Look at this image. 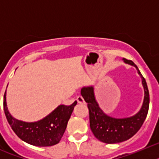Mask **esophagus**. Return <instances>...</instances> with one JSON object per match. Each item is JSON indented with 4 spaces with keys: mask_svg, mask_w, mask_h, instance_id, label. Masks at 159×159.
<instances>
[{
    "mask_svg": "<svg viewBox=\"0 0 159 159\" xmlns=\"http://www.w3.org/2000/svg\"><path fill=\"white\" fill-rule=\"evenodd\" d=\"M76 100H77V102H79V103H82V104H84V103H85L84 98H83L81 95H79V96H77Z\"/></svg>",
    "mask_w": 159,
    "mask_h": 159,
    "instance_id": "esophagus-1",
    "label": "esophagus"
}]
</instances>
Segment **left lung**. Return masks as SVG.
Returning <instances> with one entry per match:
<instances>
[{
    "mask_svg": "<svg viewBox=\"0 0 159 159\" xmlns=\"http://www.w3.org/2000/svg\"><path fill=\"white\" fill-rule=\"evenodd\" d=\"M123 62L134 66L142 79L144 89V99L140 110L133 116L127 118H114L109 116L99 107L94 92V87H84L81 89V95L88 102L89 110L90 127L95 137L102 143L112 144L129 139L138 132L145 121L148 113L150 95L144 77L142 75L137 66L131 60L123 59Z\"/></svg>",
    "mask_w": 159,
    "mask_h": 159,
    "instance_id": "8db88e82",
    "label": "left lung"
}]
</instances>
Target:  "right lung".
Here are the masks:
<instances>
[{"mask_svg":"<svg viewBox=\"0 0 159 159\" xmlns=\"http://www.w3.org/2000/svg\"><path fill=\"white\" fill-rule=\"evenodd\" d=\"M76 104L75 101L70 106L60 105L43 119L29 123L12 117L7 107L6 91L4 95V111L13 131L24 142L36 147H51L60 141Z\"/></svg>","mask_w":159,"mask_h":159,"instance_id":"1","label":"right lung"}]
</instances>
